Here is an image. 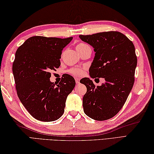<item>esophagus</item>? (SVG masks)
Returning <instances> with one entry per match:
<instances>
[{
	"mask_svg": "<svg viewBox=\"0 0 154 154\" xmlns=\"http://www.w3.org/2000/svg\"><path fill=\"white\" fill-rule=\"evenodd\" d=\"M75 82H76V84H79V79L78 78H75Z\"/></svg>",
	"mask_w": 154,
	"mask_h": 154,
	"instance_id": "34e87169",
	"label": "esophagus"
}]
</instances>
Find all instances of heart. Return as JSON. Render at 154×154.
I'll use <instances>...</instances> for the list:
<instances>
[{"label": "heart", "mask_w": 154, "mask_h": 154, "mask_svg": "<svg viewBox=\"0 0 154 154\" xmlns=\"http://www.w3.org/2000/svg\"><path fill=\"white\" fill-rule=\"evenodd\" d=\"M87 49H91L89 45H87V44L85 43H81L77 45L76 46V50L77 51H83V50H85ZM69 73H71L72 75H75V76H81L83 73V70L79 68H75V69H71L69 70Z\"/></svg>", "instance_id": "b5f03b06"}]
</instances>
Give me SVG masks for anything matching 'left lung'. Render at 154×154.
Masks as SVG:
<instances>
[{"label":"left lung","instance_id":"obj_1","mask_svg":"<svg viewBox=\"0 0 154 154\" xmlns=\"http://www.w3.org/2000/svg\"><path fill=\"white\" fill-rule=\"evenodd\" d=\"M79 38L92 45L95 52L89 69L91 77L105 80L97 87L89 78L81 81L87 87L83 99L84 112L96 120L110 119L122 109L134 85L137 65L134 45L125 35L115 31Z\"/></svg>","mask_w":154,"mask_h":154}]
</instances>
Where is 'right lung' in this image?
<instances>
[{"label": "right lung", "mask_w": 154, "mask_h": 154, "mask_svg": "<svg viewBox=\"0 0 154 154\" xmlns=\"http://www.w3.org/2000/svg\"><path fill=\"white\" fill-rule=\"evenodd\" d=\"M72 39L32 36L16 50L12 65L16 89L23 105L36 120L51 122L64 112L75 81L67 75L56 85L50 78L51 71L60 66L62 50Z\"/></svg>", "instance_id": "add662e5"}]
</instances>
